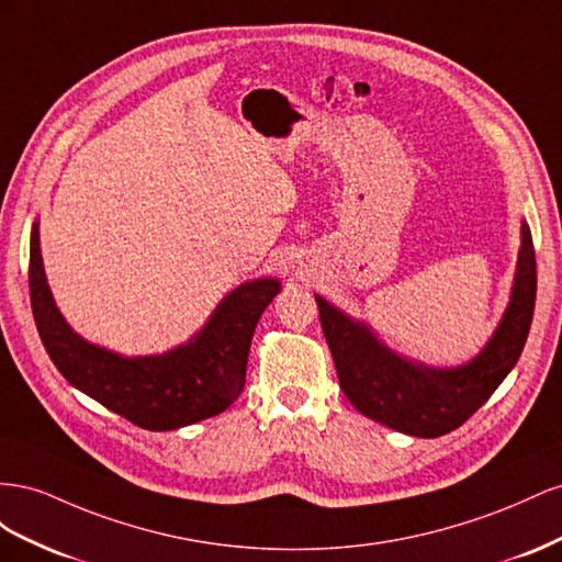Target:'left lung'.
<instances>
[{
  "mask_svg": "<svg viewBox=\"0 0 562 562\" xmlns=\"http://www.w3.org/2000/svg\"><path fill=\"white\" fill-rule=\"evenodd\" d=\"M537 296L530 226H520V251L508 306L485 348L457 367H430L400 356L376 331L315 294L325 339L350 405L370 419L416 438H438L483 407L516 367Z\"/></svg>",
  "mask_w": 562,
  "mask_h": 562,
  "instance_id": "left-lung-1",
  "label": "left lung"
}]
</instances>
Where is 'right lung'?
I'll return each instance as SVG.
<instances>
[{"label": "right lung", "mask_w": 562, "mask_h": 562, "mask_svg": "<svg viewBox=\"0 0 562 562\" xmlns=\"http://www.w3.org/2000/svg\"><path fill=\"white\" fill-rule=\"evenodd\" d=\"M278 278H256L218 301L190 341L159 356H122L82 339L60 315L44 276L40 221L30 233V303L40 339L70 386L148 430H173L228 409L245 386L251 336Z\"/></svg>", "instance_id": "right-lung-1"}]
</instances>
